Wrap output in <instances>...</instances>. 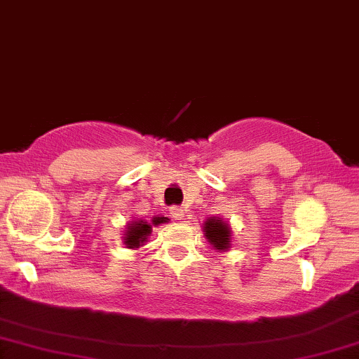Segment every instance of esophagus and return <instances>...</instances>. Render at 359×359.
I'll return each instance as SVG.
<instances>
[{"label":"esophagus","instance_id":"34e87169","mask_svg":"<svg viewBox=\"0 0 359 359\" xmlns=\"http://www.w3.org/2000/svg\"><path fill=\"white\" fill-rule=\"evenodd\" d=\"M170 213H171V216L175 219H183V216H184V211L181 210L180 206H172L171 210H170Z\"/></svg>","mask_w":359,"mask_h":359}]
</instances>
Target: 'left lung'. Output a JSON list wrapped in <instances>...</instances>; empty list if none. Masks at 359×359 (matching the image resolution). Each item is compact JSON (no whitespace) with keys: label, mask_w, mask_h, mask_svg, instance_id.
<instances>
[{"label":"left lung","mask_w":359,"mask_h":359,"mask_svg":"<svg viewBox=\"0 0 359 359\" xmlns=\"http://www.w3.org/2000/svg\"><path fill=\"white\" fill-rule=\"evenodd\" d=\"M205 236L216 250H226L229 248V226L221 219H208L205 223Z\"/></svg>","instance_id":"1"}]
</instances>
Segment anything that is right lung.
Returning <instances> with one entry per match:
<instances>
[{
    "instance_id": "right-lung-1",
    "label": "right lung",
    "mask_w": 359,
    "mask_h": 359,
    "mask_svg": "<svg viewBox=\"0 0 359 359\" xmlns=\"http://www.w3.org/2000/svg\"><path fill=\"white\" fill-rule=\"evenodd\" d=\"M166 221H170L165 216H154L151 219V223H148V221H135V223L131 224V226H128V231H126V236H125V243L128 245V248H140L143 243L146 241V238L149 236V233H151V224H161V223H166Z\"/></svg>"
}]
</instances>
